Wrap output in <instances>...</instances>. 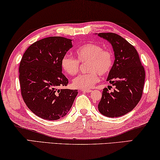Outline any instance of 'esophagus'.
Returning a JSON list of instances; mask_svg holds the SVG:
<instances>
[{
  "instance_id": "obj_1",
  "label": "esophagus",
  "mask_w": 160,
  "mask_h": 160,
  "mask_svg": "<svg viewBox=\"0 0 160 160\" xmlns=\"http://www.w3.org/2000/svg\"><path fill=\"white\" fill-rule=\"evenodd\" d=\"M81 91L82 92H85V93H91V92H92L91 89H82Z\"/></svg>"
}]
</instances>
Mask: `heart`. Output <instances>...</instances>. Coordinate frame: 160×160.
<instances>
[{"label": "heart", "instance_id": "obj_1", "mask_svg": "<svg viewBox=\"0 0 160 160\" xmlns=\"http://www.w3.org/2000/svg\"><path fill=\"white\" fill-rule=\"evenodd\" d=\"M77 58L65 55L61 61V66L67 75L73 76L78 72L80 62H88V73L81 74L72 81L74 88L89 89L100 80V75L105 76L113 68L114 57L112 51L104 49L96 43H86L79 47L75 51Z\"/></svg>", "mask_w": 160, "mask_h": 160}]
</instances>
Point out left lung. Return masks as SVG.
Instances as JSON below:
<instances>
[{"instance_id":"1","label":"left lung","mask_w":160,"mask_h":160,"mask_svg":"<svg viewBox=\"0 0 160 160\" xmlns=\"http://www.w3.org/2000/svg\"><path fill=\"white\" fill-rule=\"evenodd\" d=\"M112 44L115 60L107 81L114 85L109 92L107 88L98 108L103 115L118 118L131 111L140 102L145 81V70L136 49L127 40L113 32L98 33Z\"/></svg>"}]
</instances>
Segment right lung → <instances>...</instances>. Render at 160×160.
Returning a JSON list of instances; mask_svg holds the SVG:
<instances>
[{
	"label": "right lung",
	"instance_id": "right-lung-1",
	"mask_svg": "<svg viewBox=\"0 0 160 160\" xmlns=\"http://www.w3.org/2000/svg\"><path fill=\"white\" fill-rule=\"evenodd\" d=\"M72 40L53 36L30 45L19 64V84L24 103L36 115L57 120L65 116L78 95V90L66 88L68 79L62 74L61 61Z\"/></svg>",
	"mask_w": 160,
	"mask_h": 160
}]
</instances>
